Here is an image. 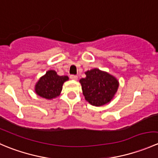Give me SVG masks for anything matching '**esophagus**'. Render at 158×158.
Wrapping results in <instances>:
<instances>
[{"label": "esophagus", "instance_id": "esophagus-1", "mask_svg": "<svg viewBox=\"0 0 158 158\" xmlns=\"http://www.w3.org/2000/svg\"><path fill=\"white\" fill-rule=\"evenodd\" d=\"M69 78L71 79H73V80H77L78 79V76H76V75H71V76H69Z\"/></svg>", "mask_w": 158, "mask_h": 158}]
</instances>
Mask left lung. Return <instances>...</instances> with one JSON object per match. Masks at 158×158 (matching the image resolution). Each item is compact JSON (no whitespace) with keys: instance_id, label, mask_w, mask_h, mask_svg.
Returning a JSON list of instances; mask_svg holds the SVG:
<instances>
[{"instance_id":"left-lung-1","label":"left lung","mask_w":158,"mask_h":158,"mask_svg":"<svg viewBox=\"0 0 158 158\" xmlns=\"http://www.w3.org/2000/svg\"><path fill=\"white\" fill-rule=\"evenodd\" d=\"M86 77L79 80L85 100L95 106L107 104L115 95L119 82L114 76L98 69L85 72Z\"/></svg>"}]
</instances>
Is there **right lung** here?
<instances>
[{
	"mask_svg": "<svg viewBox=\"0 0 158 158\" xmlns=\"http://www.w3.org/2000/svg\"><path fill=\"white\" fill-rule=\"evenodd\" d=\"M67 80L68 76H58L56 71L49 70L36 83L35 92L46 99H52L60 95L63 83Z\"/></svg>",
	"mask_w": 158,
	"mask_h": 158,
	"instance_id": "obj_1",
	"label": "right lung"
}]
</instances>
